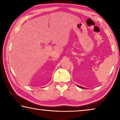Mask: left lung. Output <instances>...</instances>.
Returning a JSON list of instances; mask_svg holds the SVG:
<instances>
[{
	"label": "left lung",
	"mask_w": 120,
	"mask_h": 120,
	"mask_svg": "<svg viewBox=\"0 0 120 120\" xmlns=\"http://www.w3.org/2000/svg\"><path fill=\"white\" fill-rule=\"evenodd\" d=\"M78 87H79V88H83V87H81V86H78Z\"/></svg>",
	"instance_id": "8db88e82"
}]
</instances>
